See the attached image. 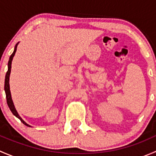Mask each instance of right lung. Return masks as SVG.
I'll list each match as a JSON object with an SVG mask.
<instances>
[{"mask_svg": "<svg viewBox=\"0 0 156 156\" xmlns=\"http://www.w3.org/2000/svg\"><path fill=\"white\" fill-rule=\"evenodd\" d=\"M19 44V42L16 44L15 48H14L13 50V53L11 54V56H10V59H9V62H8V70H7V74H6V76H5V81H4V90H5L6 93V98H7V105H8L9 108H10V111L12 112V114L16 116V117L18 118L25 125L28 127H31L29 125H28L27 123L24 122L23 120L21 117L20 116V115L18 114L17 112L16 109L15 108V106H14L13 103H12V97H11V94H10V84H9V80H10V72H11V64H12V58H13L14 55H15L16 51V48H17V45Z\"/></svg>", "mask_w": 156, "mask_h": 156, "instance_id": "obj_1", "label": "right lung"}]
</instances>
